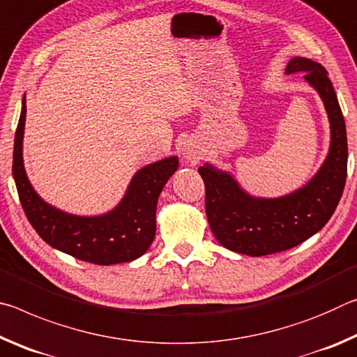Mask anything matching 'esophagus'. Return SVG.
<instances>
[{"mask_svg":"<svg viewBox=\"0 0 357 357\" xmlns=\"http://www.w3.org/2000/svg\"><path fill=\"white\" fill-rule=\"evenodd\" d=\"M203 153H204V151H203L202 143L195 140V138H187V140L184 142V144H183V157H184V160L187 162V164H192V165L198 164V162L202 160Z\"/></svg>","mask_w":357,"mask_h":357,"instance_id":"1","label":"esophagus"}]
</instances>
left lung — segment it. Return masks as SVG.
Here are the masks:
<instances>
[{"instance_id":"8db88e82","label":"left lung","mask_w":357,"mask_h":357,"mask_svg":"<svg viewBox=\"0 0 357 357\" xmlns=\"http://www.w3.org/2000/svg\"><path fill=\"white\" fill-rule=\"evenodd\" d=\"M293 72L304 74V80L318 93L328 113L329 151L318 172L299 189L266 198L252 195L231 173L213 164L198 168L206 187L211 231L225 249L243 255H271L304 243L328 223L345 187L347 128L328 72L304 56L289 59L285 74Z\"/></svg>"}]
</instances>
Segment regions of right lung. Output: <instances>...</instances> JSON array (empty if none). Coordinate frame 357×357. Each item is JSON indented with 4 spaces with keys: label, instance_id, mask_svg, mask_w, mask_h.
I'll list each match as a JSON object with an SVG mask.
<instances>
[{
    "label": "right lung",
    "instance_id": "1",
    "mask_svg": "<svg viewBox=\"0 0 357 357\" xmlns=\"http://www.w3.org/2000/svg\"><path fill=\"white\" fill-rule=\"evenodd\" d=\"M26 96L14 140L12 174L29 223L48 245L82 261L110 266L140 258L155 236L157 200L178 170V155L140 168L113 209L98 215H78L47 203L29 181L23 164Z\"/></svg>",
    "mask_w": 357,
    "mask_h": 357
}]
</instances>
